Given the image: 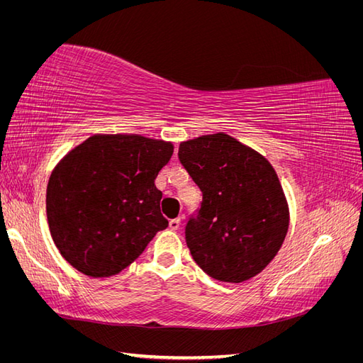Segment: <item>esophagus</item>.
Segmentation results:
<instances>
[{"instance_id": "esophagus-1", "label": "esophagus", "mask_w": 363, "mask_h": 363, "mask_svg": "<svg viewBox=\"0 0 363 363\" xmlns=\"http://www.w3.org/2000/svg\"><path fill=\"white\" fill-rule=\"evenodd\" d=\"M180 218H177V219H171V221H169V228L171 230H174V232H175V230H179L180 228Z\"/></svg>"}]
</instances>
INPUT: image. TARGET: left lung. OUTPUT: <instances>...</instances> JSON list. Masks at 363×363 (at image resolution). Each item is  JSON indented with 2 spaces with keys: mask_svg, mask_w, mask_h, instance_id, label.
<instances>
[{
  "mask_svg": "<svg viewBox=\"0 0 363 363\" xmlns=\"http://www.w3.org/2000/svg\"><path fill=\"white\" fill-rule=\"evenodd\" d=\"M179 159L203 192L186 224V244L207 276L242 283L276 257L289 207L271 163L225 133L182 142Z\"/></svg>",
  "mask_w": 363,
  "mask_h": 363,
  "instance_id": "1",
  "label": "left lung"
}]
</instances>
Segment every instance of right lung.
<instances>
[{
  "mask_svg": "<svg viewBox=\"0 0 363 363\" xmlns=\"http://www.w3.org/2000/svg\"><path fill=\"white\" fill-rule=\"evenodd\" d=\"M171 142L140 135H95L54 168L47 218L54 244L89 277H111L133 263L168 227L155 180Z\"/></svg>",
  "mask_w": 363,
  "mask_h": 363,
  "instance_id": "right-lung-1",
  "label": "right lung"
}]
</instances>
